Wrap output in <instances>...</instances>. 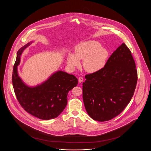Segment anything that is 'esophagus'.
Listing matches in <instances>:
<instances>
[{
	"label": "esophagus",
	"instance_id": "obj_1",
	"mask_svg": "<svg viewBox=\"0 0 151 151\" xmlns=\"http://www.w3.org/2000/svg\"><path fill=\"white\" fill-rule=\"evenodd\" d=\"M83 80H84V79H83V77H81V76H80V77H79V79H78V81H79V83H82V82L83 81Z\"/></svg>",
	"mask_w": 151,
	"mask_h": 151
}]
</instances>
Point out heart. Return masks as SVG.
<instances>
[{"label": "heart", "mask_w": 151, "mask_h": 151, "mask_svg": "<svg viewBox=\"0 0 151 151\" xmlns=\"http://www.w3.org/2000/svg\"><path fill=\"white\" fill-rule=\"evenodd\" d=\"M108 51L101 47L100 43L96 41H87L75 47V54L69 53L67 63L74 68L80 65V60L84 59L83 65L87 72L93 73L101 70L106 64Z\"/></svg>", "instance_id": "1"}]
</instances>
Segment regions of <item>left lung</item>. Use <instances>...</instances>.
I'll return each mask as SVG.
<instances>
[{"mask_svg":"<svg viewBox=\"0 0 151 151\" xmlns=\"http://www.w3.org/2000/svg\"><path fill=\"white\" fill-rule=\"evenodd\" d=\"M83 83L86 112L93 119L104 122L119 115L131 100L137 71L131 52L122 43L97 72L87 74Z\"/></svg>","mask_w":151,"mask_h":151,"instance_id":"obj_1","label":"left lung"}]
</instances>
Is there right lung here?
<instances>
[{
    "instance_id": "obj_1",
    "label": "right lung",
    "mask_w": 151,
    "mask_h": 151,
    "mask_svg": "<svg viewBox=\"0 0 151 151\" xmlns=\"http://www.w3.org/2000/svg\"><path fill=\"white\" fill-rule=\"evenodd\" d=\"M30 43L26 44L17 52L12 76L14 93L22 108L30 114L40 119H53L65 109L68 93L78 85V79L73 75L59 71L40 86L33 88L26 86L19 76L17 68L22 52Z\"/></svg>"
}]
</instances>
